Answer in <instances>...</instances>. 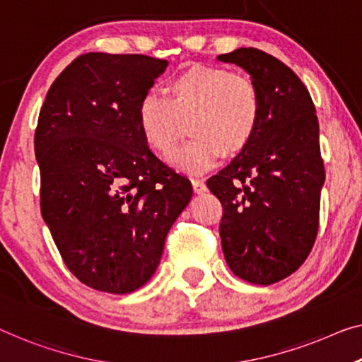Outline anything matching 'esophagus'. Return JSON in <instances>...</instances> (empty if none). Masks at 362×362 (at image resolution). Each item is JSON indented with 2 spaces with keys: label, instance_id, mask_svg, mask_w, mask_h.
Instances as JSON below:
<instances>
[{
  "label": "esophagus",
  "instance_id": "obj_1",
  "mask_svg": "<svg viewBox=\"0 0 362 362\" xmlns=\"http://www.w3.org/2000/svg\"><path fill=\"white\" fill-rule=\"evenodd\" d=\"M192 183H193V190H195V193H204L208 190L206 183H204L203 179H192Z\"/></svg>",
  "mask_w": 362,
  "mask_h": 362
}]
</instances>
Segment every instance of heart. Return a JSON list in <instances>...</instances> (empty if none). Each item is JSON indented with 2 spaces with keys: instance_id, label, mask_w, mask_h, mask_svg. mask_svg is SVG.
I'll use <instances>...</instances> for the list:
<instances>
[{
  "instance_id": "b5f03b06",
  "label": "heart",
  "mask_w": 362,
  "mask_h": 362,
  "mask_svg": "<svg viewBox=\"0 0 362 362\" xmlns=\"http://www.w3.org/2000/svg\"><path fill=\"white\" fill-rule=\"evenodd\" d=\"M167 97L148 90L138 102L136 118L144 141L169 158L179 143L182 122L192 139L172 163L187 172H203L221 153L240 154L260 125L262 102L253 81L229 69L192 64L165 86Z\"/></svg>"
}]
</instances>
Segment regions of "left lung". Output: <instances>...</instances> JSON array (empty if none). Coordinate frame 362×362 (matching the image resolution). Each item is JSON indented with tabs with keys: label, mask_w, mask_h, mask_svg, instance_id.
<instances>
[{
	"label": "left lung",
	"mask_w": 362,
	"mask_h": 362,
	"mask_svg": "<svg viewBox=\"0 0 362 362\" xmlns=\"http://www.w3.org/2000/svg\"><path fill=\"white\" fill-rule=\"evenodd\" d=\"M218 60L250 74L262 113L252 143L206 185L223 204L219 235L229 268L268 286L305 262L319 233V120L304 83L278 58L249 47Z\"/></svg>",
	"instance_id": "obj_1"
}]
</instances>
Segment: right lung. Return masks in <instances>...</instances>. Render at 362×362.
<instances>
[{
	"label": "right lung",
	"mask_w": 362,
	"mask_h": 362,
	"mask_svg": "<svg viewBox=\"0 0 362 362\" xmlns=\"http://www.w3.org/2000/svg\"><path fill=\"white\" fill-rule=\"evenodd\" d=\"M165 60L90 52L63 69L43 102L34 148L40 211L81 283L128 294L149 281L193 188L151 153L136 109Z\"/></svg>",
	"instance_id": "add662e5"
}]
</instances>
